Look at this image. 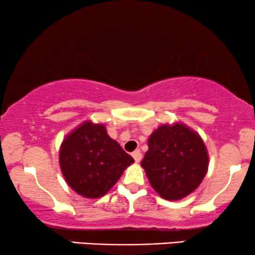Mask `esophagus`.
<instances>
[{
    "label": "esophagus",
    "mask_w": 255,
    "mask_h": 255,
    "mask_svg": "<svg viewBox=\"0 0 255 255\" xmlns=\"http://www.w3.org/2000/svg\"><path fill=\"white\" fill-rule=\"evenodd\" d=\"M131 156H133V158H134V160H135L136 163H139L140 160H141V152H140L139 150H136V151H134L133 153H131Z\"/></svg>",
    "instance_id": "obj_1"
}]
</instances>
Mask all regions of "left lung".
Listing matches in <instances>:
<instances>
[{
  "mask_svg": "<svg viewBox=\"0 0 255 255\" xmlns=\"http://www.w3.org/2000/svg\"><path fill=\"white\" fill-rule=\"evenodd\" d=\"M141 160L152 188L165 200L186 198L203 182L209 152L203 137L186 124H164L152 131Z\"/></svg>",
  "mask_w": 255,
  "mask_h": 255,
  "instance_id": "obj_1",
  "label": "left lung"
}]
</instances>
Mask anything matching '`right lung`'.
I'll return each mask as SVG.
<instances>
[{"instance_id":"add662e5","label":"right lung","mask_w":255,"mask_h":255,"mask_svg":"<svg viewBox=\"0 0 255 255\" xmlns=\"http://www.w3.org/2000/svg\"><path fill=\"white\" fill-rule=\"evenodd\" d=\"M58 163L73 191L98 199L115 186L134 159L111 139L104 124L86 120L63 137Z\"/></svg>"}]
</instances>
